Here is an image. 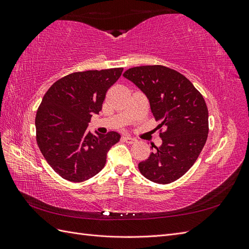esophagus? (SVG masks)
Instances as JSON below:
<instances>
[{"mask_svg": "<svg viewBox=\"0 0 249 249\" xmlns=\"http://www.w3.org/2000/svg\"><path fill=\"white\" fill-rule=\"evenodd\" d=\"M122 139H123V141H124L125 143H129V144H134V143L137 142L136 139L132 138V137H130V136H124Z\"/></svg>", "mask_w": 249, "mask_h": 249, "instance_id": "obj_1", "label": "esophagus"}]
</instances>
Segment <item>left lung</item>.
I'll return each instance as SVG.
<instances>
[{
	"label": "left lung",
	"mask_w": 249,
	"mask_h": 249,
	"mask_svg": "<svg viewBox=\"0 0 249 249\" xmlns=\"http://www.w3.org/2000/svg\"><path fill=\"white\" fill-rule=\"evenodd\" d=\"M124 77L132 81L149 101L161 124L162 145L138 164L141 175L157 184L183 177L197 160L209 133V112L201 93L182 73L163 65L132 67Z\"/></svg>",
	"instance_id": "obj_1"
}]
</instances>
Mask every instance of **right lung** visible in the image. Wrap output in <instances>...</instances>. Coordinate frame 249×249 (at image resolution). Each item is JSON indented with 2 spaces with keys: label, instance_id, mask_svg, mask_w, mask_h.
I'll return each instance as SVG.
<instances>
[{
  "label": "right lung",
  "instance_id": "obj_1",
  "mask_svg": "<svg viewBox=\"0 0 249 249\" xmlns=\"http://www.w3.org/2000/svg\"><path fill=\"white\" fill-rule=\"evenodd\" d=\"M123 71L72 72L44 94L35 118L36 141L50 166L64 179L80 183L94 177L106 164L111 146L119 141L116 132L94 136L87 126Z\"/></svg>",
  "mask_w": 249,
  "mask_h": 249
}]
</instances>
